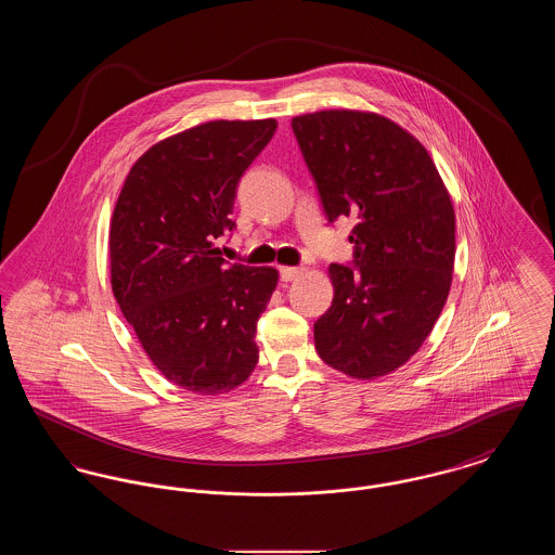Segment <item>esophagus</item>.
Segmentation results:
<instances>
[{
	"label": "esophagus",
	"mask_w": 555,
	"mask_h": 555,
	"mask_svg": "<svg viewBox=\"0 0 555 555\" xmlns=\"http://www.w3.org/2000/svg\"><path fill=\"white\" fill-rule=\"evenodd\" d=\"M301 274V268H291V266H283L281 270H279V276H281V281L283 283H289L293 279H297Z\"/></svg>",
	"instance_id": "esophagus-1"
}]
</instances>
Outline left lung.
Masks as SVG:
<instances>
[{"mask_svg":"<svg viewBox=\"0 0 555 555\" xmlns=\"http://www.w3.org/2000/svg\"><path fill=\"white\" fill-rule=\"evenodd\" d=\"M328 224L353 218V260L328 266L331 308L314 322L318 356L353 378L405 364L441 314L455 258L448 189L421 141L351 109L291 120Z\"/></svg>","mask_w":555,"mask_h":555,"instance_id":"obj_1","label":"left lung"}]
</instances>
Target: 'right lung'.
<instances>
[{"label": "right lung", "mask_w": 555, "mask_h": 555, "mask_svg": "<svg viewBox=\"0 0 555 555\" xmlns=\"http://www.w3.org/2000/svg\"><path fill=\"white\" fill-rule=\"evenodd\" d=\"M276 120H214L150 147L125 181L109 227L112 291L156 369L202 396L227 393L256 369L258 318L274 268L227 262L243 172Z\"/></svg>", "instance_id": "right-lung-1"}]
</instances>
